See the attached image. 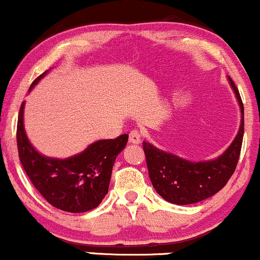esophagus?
I'll return each instance as SVG.
<instances>
[{
  "mask_svg": "<svg viewBox=\"0 0 260 260\" xmlns=\"http://www.w3.org/2000/svg\"><path fill=\"white\" fill-rule=\"evenodd\" d=\"M140 139H142V134H140L139 131L133 129L129 132V143L132 144H138L140 143Z\"/></svg>",
  "mask_w": 260,
  "mask_h": 260,
  "instance_id": "obj_1",
  "label": "esophagus"
}]
</instances>
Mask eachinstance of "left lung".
<instances>
[{"instance_id":"8db88e82","label":"left lung","mask_w":260,"mask_h":260,"mask_svg":"<svg viewBox=\"0 0 260 260\" xmlns=\"http://www.w3.org/2000/svg\"><path fill=\"white\" fill-rule=\"evenodd\" d=\"M229 82L240 104L241 124L234 142L216 159L196 162L143 142L151 183L155 190L169 203L187 205L210 198L225 187L235 172L242 148L244 110L238 89L230 77Z\"/></svg>"}]
</instances>
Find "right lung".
<instances>
[{
  "instance_id": "right-lung-1",
  "label": "right lung",
  "mask_w": 260,
  "mask_h": 260,
  "mask_svg": "<svg viewBox=\"0 0 260 260\" xmlns=\"http://www.w3.org/2000/svg\"><path fill=\"white\" fill-rule=\"evenodd\" d=\"M39 76L29 90L46 76ZM24 103L18 115L17 145L25 174L38 192L52 207L68 213H85L100 204L109 192L112 166L128 142V134L115 139L92 143L82 153L67 159H53L41 155L25 134Z\"/></svg>"
}]
</instances>
